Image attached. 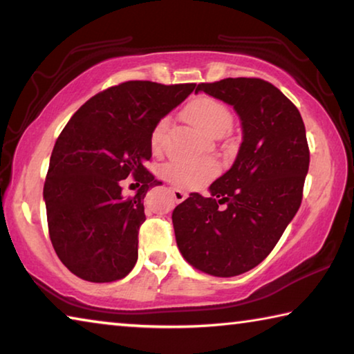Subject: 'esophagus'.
<instances>
[{
	"label": "esophagus",
	"mask_w": 354,
	"mask_h": 354,
	"mask_svg": "<svg viewBox=\"0 0 354 354\" xmlns=\"http://www.w3.org/2000/svg\"><path fill=\"white\" fill-rule=\"evenodd\" d=\"M171 194H173V196H175L176 203H181V201H184L185 198H187V194H185L184 190L178 189V187H173V189H171Z\"/></svg>",
	"instance_id": "1"
}]
</instances>
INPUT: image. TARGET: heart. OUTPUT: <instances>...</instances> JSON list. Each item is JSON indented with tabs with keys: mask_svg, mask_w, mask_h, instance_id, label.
<instances>
[{
	"mask_svg": "<svg viewBox=\"0 0 354 354\" xmlns=\"http://www.w3.org/2000/svg\"><path fill=\"white\" fill-rule=\"evenodd\" d=\"M187 118L192 124L207 136H223L232 127V113L221 101L211 97H200L192 101L187 107ZM169 120L162 118L156 124L151 133V148L159 151L162 147ZM217 171V164L212 159L201 160H175L165 167V173L171 181L185 187H196L206 183Z\"/></svg>",
	"mask_w": 354,
	"mask_h": 354,
	"instance_id": "heart-1",
	"label": "heart"
}]
</instances>
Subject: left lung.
I'll return each instance as SVG.
<instances>
[{"instance_id":"left-lung-1","label":"left lung","mask_w":354,"mask_h":354,"mask_svg":"<svg viewBox=\"0 0 354 354\" xmlns=\"http://www.w3.org/2000/svg\"><path fill=\"white\" fill-rule=\"evenodd\" d=\"M198 92L232 106L242 143L211 195L190 194L171 220L179 253L192 267L231 278L266 259L295 217L309 170L306 129L292 101L257 77L198 84Z\"/></svg>"}]
</instances>
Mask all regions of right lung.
Masks as SVG:
<instances>
[{
	"label": "right lung",
	"instance_id": "obj_1",
	"mask_svg": "<svg viewBox=\"0 0 354 354\" xmlns=\"http://www.w3.org/2000/svg\"><path fill=\"white\" fill-rule=\"evenodd\" d=\"M194 88L195 84H118L81 106L59 136L44 201L53 247L76 277L111 283L134 268L143 198L160 184L145 169L151 133ZM128 176L142 184L134 197L121 192Z\"/></svg>",
	"mask_w": 354,
	"mask_h": 354
}]
</instances>
